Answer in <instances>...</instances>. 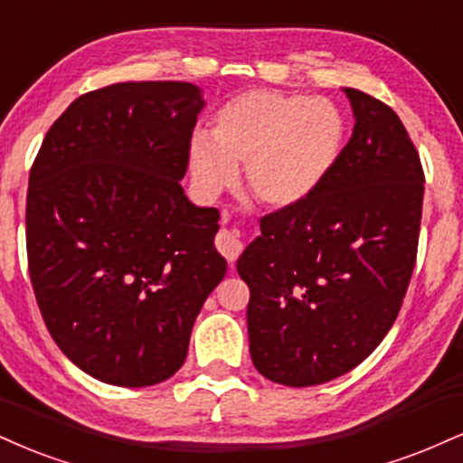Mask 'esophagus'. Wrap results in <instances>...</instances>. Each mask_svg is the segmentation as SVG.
<instances>
[{"instance_id": "34e87169", "label": "esophagus", "mask_w": 463, "mask_h": 463, "mask_svg": "<svg viewBox=\"0 0 463 463\" xmlns=\"http://www.w3.org/2000/svg\"><path fill=\"white\" fill-rule=\"evenodd\" d=\"M215 246L222 254L226 256L228 263L232 265L237 260V256L241 254L243 241H241V235H239V232L226 231V228H222V231L217 232V237H215Z\"/></svg>"}]
</instances>
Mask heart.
<instances>
[{
  "mask_svg": "<svg viewBox=\"0 0 463 463\" xmlns=\"http://www.w3.org/2000/svg\"><path fill=\"white\" fill-rule=\"evenodd\" d=\"M211 138L194 133L187 159L207 196L231 187L246 164L252 196L267 207L304 203L323 185L345 144V118L327 99L256 88L217 109Z\"/></svg>",
  "mask_w": 463,
  "mask_h": 463,
  "instance_id": "heart-1",
  "label": "heart"
}]
</instances>
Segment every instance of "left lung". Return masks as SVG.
<instances>
[{
  "label": "left lung",
  "instance_id": "1",
  "mask_svg": "<svg viewBox=\"0 0 463 463\" xmlns=\"http://www.w3.org/2000/svg\"><path fill=\"white\" fill-rule=\"evenodd\" d=\"M355 125L310 198L260 220L237 260L256 371L291 388L355 369L397 319L419 252V150L392 108L345 88Z\"/></svg>",
  "mask_w": 463,
  "mask_h": 463
}]
</instances>
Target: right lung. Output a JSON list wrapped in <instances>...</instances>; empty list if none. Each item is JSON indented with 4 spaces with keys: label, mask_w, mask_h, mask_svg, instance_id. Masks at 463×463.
Listing matches in <instances>:
<instances>
[{
    "label": "right lung",
    "mask_w": 463,
    "mask_h": 463,
    "mask_svg": "<svg viewBox=\"0 0 463 463\" xmlns=\"http://www.w3.org/2000/svg\"><path fill=\"white\" fill-rule=\"evenodd\" d=\"M187 81L81 94L30 170L27 267L49 334L105 383L153 386L185 362L194 321L226 276L220 211L183 194L203 109Z\"/></svg>",
    "instance_id": "1"
}]
</instances>
